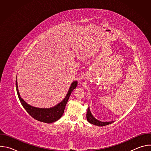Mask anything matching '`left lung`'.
I'll return each mask as SVG.
<instances>
[{
    "label": "left lung",
    "mask_w": 151,
    "mask_h": 151,
    "mask_svg": "<svg viewBox=\"0 0 151 151\" xmlns=\"http://www.w3.org/2000/svg\"><path fill=\"white\" fill-rule=\"evenodd\" d=\"M87 121L90 123H91L92 124H94V125H97V126H104V125L110 124L113 122V121H111V122H102V121H100L96 119L93 116V115L91 114L89 107L88 108L87 113Z\"/></svg>",
    "instance_id": "left-lung-1"
}]
</instances>
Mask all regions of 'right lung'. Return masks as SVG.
<instances>
[{"instance_id":"add662e5","label":"right lung","mask_w":151,"mask_h":151,"mask_svg":"<svg viewBox=\"0 0 151 151\" xmlns=\"http://www.w3.org/2000/svg\"><path fill=\"white\" fill-rule=\"evenodd\" d=\"M77 85H78L77 81L73 82L70 85L67 95L66 96L65 98L63 99V100H62L60 103H59L58 104H57L54 107H50V108H48V109H45V108H37V107H35L31 106L30 105L26 103L24 101V100L19 96V93L18 89L17 81L16 80V89H17V94L21 104H22V106L24 107L25 110L34 119L39 121L46 122V123L54 122L57 121L58 119H60L64 113V109H65V106L70 96V94L72 93V91L76 87Z\"/></svg>"}]
</instances>
